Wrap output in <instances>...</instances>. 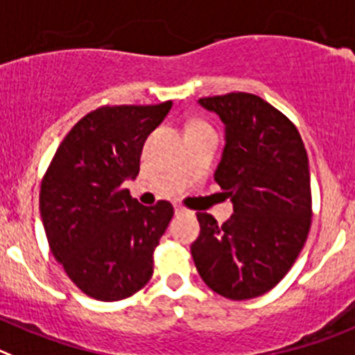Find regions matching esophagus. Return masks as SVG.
<instances>
[{"label": "esophagus", "instance_id": "1", "mask_svg": "<svg viewBox=\"0 0 355 355\" xmlns=\"http://www.w3.org/2000/svg\"><path fill=\"white\" fill-rule=\"evenodd\" d=\"M185 211H187V208L180 207V205H175V214L180 215V214H185Z\"/></svg>", "mask_w": 355, "mask_h": 355}]
</instances>
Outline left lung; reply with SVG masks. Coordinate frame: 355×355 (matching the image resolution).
<instances>
[{
  "label": "left lung",
  "mask_w": 355,
  "mask_h": 355,
  "mask_svg": "<svg viewBox=\"0 0 355 355\" xmlns=\"http://www.w3.org/2000/svg\"><path fill=\"white\" fill-rule=\"evenodd\" d=\"M226 125L215 182L234 214L218 224L198 211L194 264L214 293L233 301L273 289L293 268L312 226L308 155L296 125L263 98L230 92L201 98Z\"/></svg>",
  "instance_id": "left-lung-1"
}]
</instances>
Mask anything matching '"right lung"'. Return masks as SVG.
Masks as SVG:
<instances>
[{"label": "right lung", "mask_w": 355, "mask_h": 355, "mask_svg": "<svg viewBox=\"0 0 355 355\" xmlns=\"http://www.w3.org/2000/svg\"><path fill=\"white\" fill-rule=\"evenodd\" d=\"M171 105H105L89 112L43 175L40 214L49 247L89 297L125 300L154 273V250L173 207H144L122 184L138 175L145 140Z\"/></svg>", "instance_id": "obj_1"}]
</instances>
